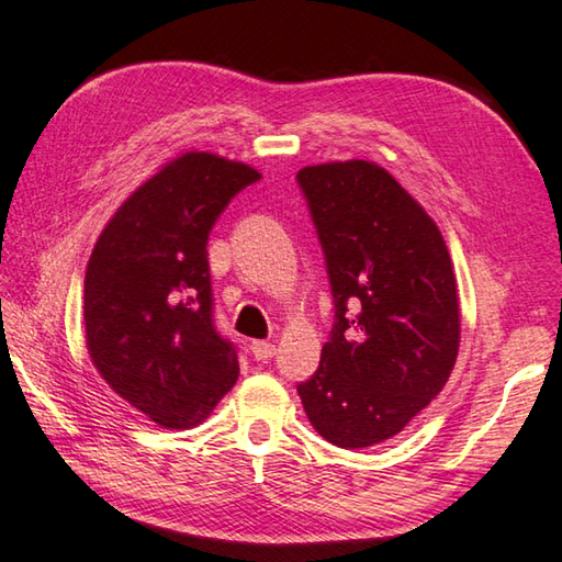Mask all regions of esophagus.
<instances>
[{
  "label": "esophagus",
  "mask_w": 562,
  "mask_h": 562,
  "mask_svg": "<svg viewBox=\"0 0 562 562\" xmlns=\"http://www.w3.org/2000/svg\"><path fill=\"white\" fill-rule=\"evenodd\" d=\"M250 351H252V357L255 359H260V361H265V359H270L272 355H274V351H278V349H274V345H272V341H262V339H255L252 341V345H250Z\"/></svg>",
  "instance_id": "1"
}]
</instances>
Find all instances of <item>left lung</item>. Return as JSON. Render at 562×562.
<instances>
[{"mask_svg": "<svg viewBox=\"0 0 562 562\" xmlns=\"http://www.w3.org/2000/svg\"><path fill=\"white\" fill-rule=\"evenodd\" d=\"M325 250L335 327L297 386L339 449L392 439L439 396L461 341L459 290L439 225L372 160L297 173Z\"/></svg>", "mask_w": 562, "mask_h": 562, "instance_id": "1", "label": "left lung"}]
</instances>
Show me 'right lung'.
Here are the masks:
<instances>
[{
	"label": "right lung",
	"instance_id": "1",
	"mask_svg": "<svg viewBox=\"0 0 562 562\" xmlns=\"http://www.w3.org/2000/svg\"><path fill=\"white\" fill-rule=\"evenodd\" d=\"M260 173L188 150L121 203L93 245L83 327L93 367L164 429H193L237 382V351L213 325L207 235Z\"/></svg>",
	"mask_w": 562,
	"mask_h": 562
}]
</instances>
